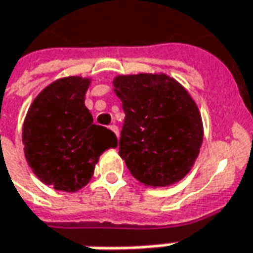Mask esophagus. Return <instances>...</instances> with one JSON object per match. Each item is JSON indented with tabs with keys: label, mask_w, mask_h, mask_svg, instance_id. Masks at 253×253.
Masks as SVG:
<instances>
[{
	"label": "esophagus",
	"mask_w": 253,
	"mask_h": 253,
	"mask_svg": "<svg viewBox=\"0 0 253 253\" xmlns=\"http://www.w3.org/2000/svg\"><path fill=\"white\" fill-rule=\"evenodd\" d=\"M110 129L113 130L115 135H117V138L120 136V130H118V126H117V125H110Z\"/></svg>",
	"instance_id": "obj_1"
}]
</instances>
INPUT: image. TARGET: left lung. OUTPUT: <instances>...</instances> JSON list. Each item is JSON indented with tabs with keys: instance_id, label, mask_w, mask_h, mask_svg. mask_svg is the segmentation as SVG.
<instances>
[{
	"instance_id": "left-lung-1",
	"label": "left lung",
	"mask_w": 253,
	"mask_h": 253,
	"mask_svg": "<svg viewBox=\"0 0 253 253\" xmlns=\"http://www.w3.org/2000/svg\"><path fill=\"white\" fill-rule=\"evenodd\" d=\"M115 94L125 113L120 156L146 186H169L191 171L203 142L199 108L166 74L118 75Z\"/></svg>"
}]
</instances>
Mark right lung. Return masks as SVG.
I'll return each instance as SVG.
<instances>
[{
  "instance_id": "add662e5",
  "label": "right lung",
  "mask_w": 253,
  "mask_h": 253,
  "mask_svg": "<svg viewBox=\"0 0 253 253\" xmlns=\"http://www.w3.org/2000/svg\"><path fill=\"white\" fill-rule=\"evenodd\" d=\"M90 79L68 76L37 94L23 123L25 157L35 175L57 191L76 192L93 177L100 154L117 147L113 130L93 124L84 106Z\"/></svg>"
}]
</instances>
